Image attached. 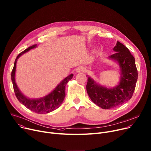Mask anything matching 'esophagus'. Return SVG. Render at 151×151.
<instances>
[{
  "instance_id": "esophagus-1",
  "label": "esophagus",
  "mask_w": 151,
  "mask_h": 151,
  "mask_svg": "<svg viewBox=\"0 0 151 151\" xmlns=\"http://www.w3.org/2000/svg\"><path fill=\"white\" fill-rule=\"evenodd\" d=\"M76 73H80V72H83L85 71V68L83 67H78L76 69Z\"/></svg>"
}]
</instances>
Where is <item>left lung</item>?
I'll list each match as a JSON object with an SVG mask.
<instances>
[{
  "mask_svg": "<svg viewBox=\"0 0 151 151\" xmlns=\"http://www.w3.org/2000/svg\"><path fill=\"white\" fill-rule=\"evenodd\" d=\"M113 50L115 53L108 58L119 66L120 80L119 84L113 88H107L88 76L86 85L87 93L91 100L104 109L119 106L130 100L138 78L135 58L128 48L117 41Z\"/></svg>",
  "mask_w": 151,
  "mask_h": 151,
  "instance_id": "left-lung-1",
  "label": "left lung"
}]
</instances>
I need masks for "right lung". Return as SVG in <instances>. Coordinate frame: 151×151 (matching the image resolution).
Returning <instances> with one entry per match:
<instances>
[{
	"label": "right lung",
	"mask_w": 151,
	"mask_h": 151,
	"mask_svg": "<svg viewBox=\"0 0 151 151\" xmlns=\"http://www.w3.org/2000/svg\"><path fill=\"white\" fill-rule=\"evenodd\" d=\"M37 47V45H34L20 52L14 62V67L11 73V80H12L14 91L18 100L23 105L26 106L29 110L37 114H46L53 111L59 108L63 103L65 97V86L69 80L73 77V74H71L65 78L58 85L56 88L50 94L39 99H30L25 96L19 89L15 80V74L16 63L19 58L30 50Z\"/></svg>",
	"instance_id": "1"
}]
</instances>
